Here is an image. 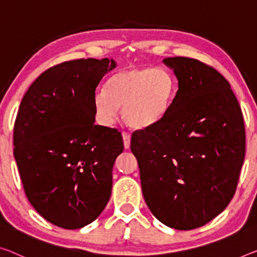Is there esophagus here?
Wrapping results in <instances>:
<instances>
[{
  "label": "esophagus",
  "instance_id": "34e87169",
  "mask_svg": "<svg viewBox=\"0 0 257 257\" xmlns=\"http://www.w3.org/2000/svg\"><path fill=\"white\" fill-rule=\"evenodd\" d=\"M123 140H124V147L127 149L130 148V144H131V134L128 132H123Z\"/></svg>",
  "mask_w": 257,
  "mask_h": 257
}]
</instances>
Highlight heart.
Listing matches in <instances>:
<instances>
[{
    "label": "heart",
    "instance_id": "obj_1",
    "mask_svg": "<svg viewBox=\"0 0 257 257\" xmlns=\"http://www.w3.org/2000/svg\"><path fill=\"white\" fill-rule=\"evenodd\" d=\"M176 80L162 68H130L113 74L105 90L94 95L97 120L104 125L115 121L118 109L133 128L155 125L165 116L176 95Z\"/></svg>",
    "mask_w": 257,
    "mask_h": 257
}]
</instances>
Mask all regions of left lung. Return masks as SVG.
Segmentation results:
<instances>
[{
  "instance_id": "8db88e82",
  "label": "left lung",
  "mask_w": 257,
  "mask_h": 257,
  "mask_svg": "<svg viewBox=\"0 0 257 257\" xmlns=\"http://www.w3.org/2000/svg\"><path fill=\"white\" fill-rule=\"evenodd\" d=\"M163 63L178 90L159 123L133 132L131 151L153 215L188 231L214 219L234 195L246 147L243 118L218 71L188 57Z\"/></svg>"
}]
</instances>
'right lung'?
I'll return each mask as SVG.
<instances>
[{
  "mask_svg": "<svg viewBox=\"0 0 257 257\" xmlns=\"http://www.w3.org/2000/svg\"><path fill=\"white\" fill-rule=\"evenodd\" d=\"M116 65L112 58H80L53 66L19 105L14 156L23 186L35 210L56 226L74 230L90 224L111 195L123 137L94 124V95Z\"/></svg>",
  "mask_w": 257,
  "mask_h": 257,
  "instance_id": "right-lung-1",
  "label": "right lung"
}]
</instances>
